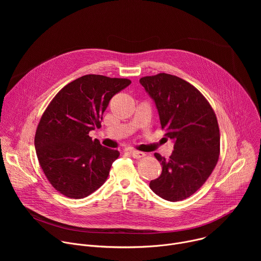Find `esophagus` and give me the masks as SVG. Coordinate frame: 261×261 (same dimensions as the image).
I'll list each match as a JSON object with an SVG mask.
<instances>
[{
  "label": "esophagus",
  "mask_w": 261,
  "mask_h": 261,
  "mask_svg": "<svg viewBox=\"0 0 261 261\" xmlns=\"http://www.w3.org/2000/svg\"><path fill=\"white\" fill-rule=\"evenodd\" d=\"M129 153H130V155H131L133 158H135V159H140V158H142V157L145 156L144 153L138 152V151H134V150H133V151H130Z\"/></svg>",
  "instance_id": "obj_1"
}]
</instances>
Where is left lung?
Returning a JSON list of instances; mask_svg holds the SVG:
<instances>
[{
	"label": "left lung",
	"instance_id": "1",
	"mask_svg": "<svg viewBox=\"0 0 261 261\" xmlns=\"http://www.w3.org/2000/svg\"><path fill=\"white\" fill-rule=\"evenodd\" d=\"M139 83L156 104L165 135L174 142L169 159L155 153L162 172L150 188L168 201L188 198L205 182L219 159L216 115L203 95L177 76L159 73Z\"/></svg>",
	"mask_w": 261,
	"mask_h": 261
}]
</instances>
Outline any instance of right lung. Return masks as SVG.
Here are the masks:
<instances>
[{"mask_svg":"<svg viewBox=\"0 0 261 261\" xmlns=\"http://www.w3.org/2000/svg\"><path fill=\"white\" fill-rule=\"evenodd\" d=\"M130 84L89 74L65 86L47 106L36 130L35 148L44 174L61 194L85 198L106 180L120 152L89 133L101 127L110 99Z\"/></svg>","mask_w":261,"mask_h":261,"instance_id":"add662e5","label":"right lung"}]
</instances>
